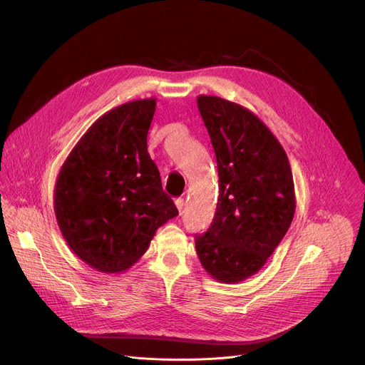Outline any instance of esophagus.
<instances>
[{
	"label": "esophagus",
	"mask_w": 365,
	"mask_h": 365,
	"mask_svg": "<svg viewBox=\"0 0 365 365\" xmlns=\"http://www.w3.org/2000/svg\"><path fill=\"white\" fill-rule=\"evenodd\" d=\"M175 204H176V207H178V210H179V213H180L182 210H183V205H185V201H183V198H178V200L175 201Z\"/></svg>",
	"instance_id": "34e87169"
}]
</instances>
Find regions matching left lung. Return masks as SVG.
Instances as JSON below:
<instances>
[{
    "label": "left lung",
    "instance_id": "obj_1",
    "mask_svg": "<svg viewBox=\"0 0 365 365\" xmlns=\"http://www.w3.org/2000/svg\"><path fill=\"white\" fill-rule=\"evenodd\" d=\"M197 105L216 153L219 200L195 248L210 275L235 284L259 272L289 231L293 175L281 143L252 110L217 96H198Z\"/></svg>",
    "mask_w": 365,
    "mask_h": 365
}]
</instances>
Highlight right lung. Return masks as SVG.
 Listing matches in <instances>:
<instances>
[{"mask_svg":"<svg viewBox=\"0 0 365 365\" xmlns=\"http://www.w3.org/2000/svg\"><path fill=\"white\" fill-rule=\"evenodd\" d=\"M155 106V99L133 101L102 115L57 176V225L71 250L99 272L127 271L179 215L148 153Z\"/></svg>","mask_w":365,"mask_h":365,"instance_id":"add662e5","label":"right lung"}]
</instances>
